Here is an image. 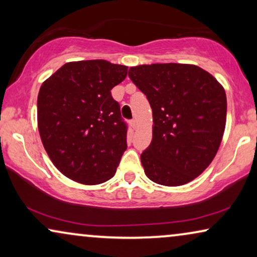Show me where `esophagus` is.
<instances>
[{"instance_id":"1","label":"esophagus","mask_w":257,"mask_h":257,"mask_svg":"<svg viewBox=\"0 0 257 257\" xmlns=\"http://www.w3.org/2000/svg\"><path fill=\"white\" fill-rule=\"evenodd\" d=\"M130 124H131V126H132V128H133V130H136V128H137V125H138V124H137V120H136V119H133V120L130 121Z\"/></svg>"}]
</instances>
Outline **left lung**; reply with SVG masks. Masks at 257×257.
I'll return each mask as SVG.
<instances>
[{"instance_id": "obj_1", "label": "left lung", "mask_w": 257, "mask_h": 257, "mask_svg": "<svg viewBox=\"0 0 257 257\" xmlns=\"http://www.w3.org/2000/svg\"><path fill=\"white\" fill-rule=\"evenodd\" d=\"M128 77L152 107V142L140 157L147 178L170 187L194 180L222 142L223 86L206 70L180 63L132 66Z\"/></svg>"}]
</instances>
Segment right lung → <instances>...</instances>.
<instances>
[{
	"label": "right lung",
	"instance_id": "right-lung-1",
	"mask_svg": "<svg viewBox=\"0 0 257 257\" xmlns=\"http://www.w3.org/2000/svg\"><path fill=\"white\" fill-rule=\"evenodd\" d=\"M127 66L104 59L65 63L42 83L37 125L52 164L83 185L111 179L126 147L127 130L111 90Z\"/></svg>",
	"mask_w": 257,
	"mask_h": 257
}]
</instances>
